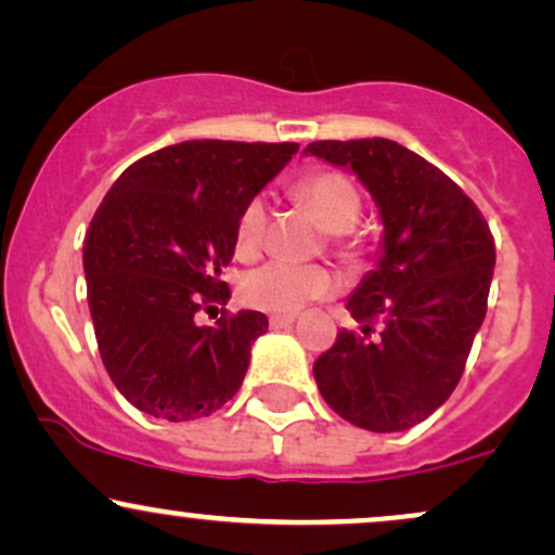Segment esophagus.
Here are the masks:
<instances>
[{"label": "esophagus", "instance_id": "1", "mask_svg": "<svg viewBox=\"0 0 555 555\" xmlns=\"http://www.w3.org/2000/svg\"><path fill=\"white\" fill-rule=\"evenodd\" d=\"M295 320H297V315H271L269 325H271V328H289Z\"/></svg>", "mask_w": 555, "mask_h": 555}]
</instances>
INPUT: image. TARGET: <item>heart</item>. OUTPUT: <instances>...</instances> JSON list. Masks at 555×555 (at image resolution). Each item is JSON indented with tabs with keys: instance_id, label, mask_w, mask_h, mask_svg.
Segmentation results:
<instances>
[{
	"instance_id": "1",
	"label": "heart",
	"mask_w": 555,
	"mask_h": 555,
	"mask_svg": "<svg viewBox=\"0 0 555 555\" xmlns=\"http://www.w3.org/2000/svg\"><path fill=\"white\" fill-rule=\"evenodd\" d=\"M297 196L307 209L318 217V222L331 232L333 245L341 256L357 253L353 227L362 217V191L351 176L341 170H318L299 180ZM269 222L263 196H253L243 206L235 227V245L240 256H253L260 248ZM336 292V279L323 266H292L282 260L256 266L240 279V299L256 310L276 312V315H295L305 305L315 299L331 297Z\"/></svg>"
}]
</instances>
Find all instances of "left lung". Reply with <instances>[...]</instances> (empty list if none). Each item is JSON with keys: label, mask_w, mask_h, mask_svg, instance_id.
Instances as JSON below:
<instances>
[{"label": "left lung", "mask_w": 555, "mask_h": 555, "mask_svg": "<svg viewBox=\"0 0 555 555\" xmlns=\"http://www.w3.org/2000/svg\"><path fill=\"white\" fill-rule=\"evenodd\" d=\"M307 152L357 172L385 224L379 266L346 305L362 331L341 328L320 353L318 390L362 429H411L452 396L486 318L489 222L455 180L390 139H325Z\"/></svg>", "instance_id": "8db88e82"}]
</instances>
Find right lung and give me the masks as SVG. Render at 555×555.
Instances as JSON below:
<instances>
[{
    "instance_id": "right-lung-1",
    "label": "right lung",
    "mask_w": 555,
    "mask_h": 555,
    "mask_svg": "<svg viewBox=\"0 0 555 555\" xmlns=\"http://www.w3.org/2000/svg\"><path fill=\"white\" fill-rule=\"evenodd\" d=\"M299 150L295 142L193 139L129 165L92 217L82 263L100 359L121 396L150 416H209L243 385L250 344L269 328L227 305L222 269L235 256L243 206Z\"/></svg>"
}]
</instances>
